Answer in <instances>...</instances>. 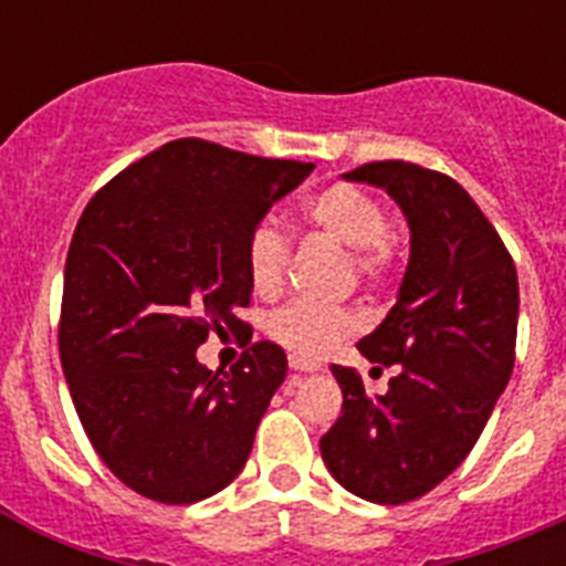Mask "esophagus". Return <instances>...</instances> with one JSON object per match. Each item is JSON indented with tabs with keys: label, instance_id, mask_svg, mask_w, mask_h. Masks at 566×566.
Returning a JSON list of instances; mask_svg holds the SVG:
<instances>
[{
	"label": "esophagus",
	"instance_id": "obj_1",
	"mask_svg": "<svg viewBox=\"0 0 566 566\" xmlns=\"http://www.w3.org/2000/svg\"><path fill=\"white\" fill-rule=\"evenodd\" d=\"M289 368H292V371H308V374L319 371L317 363H308V359L303 357H289Z\"/></svg>",
	"mask_w": 566,
	"mask_h": 566
}]
</instances>
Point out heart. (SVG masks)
I'll use <instances>...</instances> for the list:
<instances>
[{"instance_id":"1","label":"heart","mask_w":566,"mask_h":566,"mask_svg":"<svg viewBox=\"0 0 566 566\" xmlns=\"http://www.w3.org/2000/svg\"><path fill=\"white\" fill-rule=\"evenodd\" d=\"M303 218L348 249L354 272L368 283L385 277L397 263V243L388 232L382 203L354 184H332L319 189L303 207ZM289 254L292 247L277 223L263 221L252 229L247 243V269L260 297H274L283 289ZM266 328L297 357H323L354 332V314L339 306L289 303L269 317Z\"/></svg>"}]
</instances>
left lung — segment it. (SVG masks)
Wrapping results in <instances>:
<instances>
[{"label":"left lung","mask_w":566,"mask_h":566,"mask_svg":"<svg viewBox=\"0 0 566 566\" xmlns=\"http://www.w3.org/2000/svg\"><path fill=\"white\" fill-rule=\"evenodd\" d=\"M385 189L411 227L397 306L359 339L397 365L382 397L332 365L343 411L319 439L323 462L354 496L405 504L464 462L516 363L518 274L482 209L453 178L419 164L374 161L343 175Z\"/></svg>","instance_id":"obj_1"}]
</instances>
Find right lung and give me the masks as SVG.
I'll list each match as a JSON object with an SVG mask.
<instances>
[{"mask_svg": "<svg viewBox=\"0 0 566 566\" xmlns=\"http://www.w3.org/2000/svg\"><path fill=\"white\" fill-rule=\"evenodd\" d=\"M314 164L178 138L129 164L84 207L64 263L59 357L102 462L161 504L238 476L286 354L252 343L223 373L193 352L209 333L249 344L247 243Z\"/></svg>", "mask_w": 566, "mask_h": 566, "instance_id": "1", "label": "right lung"}]
</instances>
